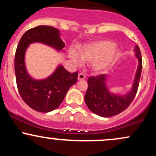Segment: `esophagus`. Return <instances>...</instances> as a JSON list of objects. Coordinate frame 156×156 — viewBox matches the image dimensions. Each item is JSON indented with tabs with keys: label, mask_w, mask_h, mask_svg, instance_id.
Instances as JSON below:
<instances>
[{
	"label": "esophagus",
	"mask_w": 156,
	"mask_h": 156,
	"mask_svg": "<svg viewBox=\"0 0 156 156\" xmlns=\"http://www.w3.org/2000/svg\"><path fill=\"white\" fill-rule=\"evenodd\" d=\"M86 78V76L83 74V73H80L79 74H78V80H83Z\"/></svg>",
	"instance_id": "34e87169"
}]
</instances>
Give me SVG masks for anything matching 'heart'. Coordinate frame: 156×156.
Instances as JSON below:
<instances>
[{"label":"heart","mask_w":156,"mask_h":156,"mask_svg":"<svg viewBox=\"0 0 156 156\" xmlns=\"http://www.w3.org/2000/svg\"><path fill=\"white\" fill-rule=\"evenodd\" d=\"M118 56V50L114 42L100 40L87 44L82 48L80 55L76 51L70 52V58L76 65H80L82 60L92 62L94 71H101L111 65Z\"/></svg>","instance_id":"1"}]
</instances>
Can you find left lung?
<instances>
[{
  "label": "left lung",
  "mask_w": 156,
  "mask_h": 156,
  "mask_svg": "<svg viewBox=\"0 0 156 156\" xmlns=\"http://www.w3.org/2000/svg\"><path fill=\"white\" fill-rule=\"evenodd\" d=\"M136 55L139 59L136 74L132 90L125 95H116L108 92L105 80L106 75L101 74L88 78V89L84 100L89 110L103 117H109L119 114L129 106L136 94L140 80L142 59L140 50L136 46Z\"/></svg>",
  "instance_id": "left-lung-1"
}]
</instances>
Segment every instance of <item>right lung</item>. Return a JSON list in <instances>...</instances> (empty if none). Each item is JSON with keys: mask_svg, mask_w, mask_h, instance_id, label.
<instances>
[{"mask_svg": "<svg viewBox=\"0 0 156 156\" xmlns=\"http://www.w3.org/2000/svg\"><path fill=\"white\" fill-rule=\"evenodd\" d=\"M59 35V31L52 26H37L23 35L16 50L15 71L19 93L28 106L39 112H50L58 108L71 86L77 82L78 73H70L59 66L48 78L36 80L26 71L25 53L33 42H42L61 51L65 44Z\"/></svg>", "mask_w": 156, "mask_h": 156, "instance_id": "add662e5", "label": "right lung"}]
</instances>
